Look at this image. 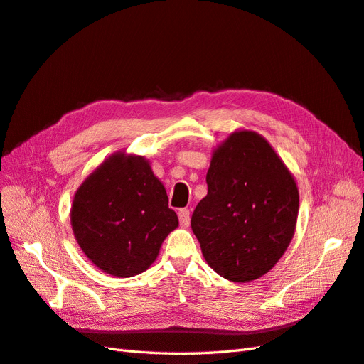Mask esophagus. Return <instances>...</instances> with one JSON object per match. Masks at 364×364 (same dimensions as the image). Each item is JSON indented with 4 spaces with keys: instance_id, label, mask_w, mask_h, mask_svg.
I'll return each instance as SVG.
<instances>
[{
    "instance_id": "esophagus-1",
    "label": "esophagus",
    "mask_w": 364,
    "mask_h": 364,
    "mask_svg": "<svg viewBox=\"0 0 364 364\" xmlns=\"http://www.w3.org/2000/svg\"><path fill=\"white\" fill-rule=\"evenodd\" d=\"M190 211L186 208L181 209L179 211V223L182 228H188L190 226Z\"/></svg>"
}]
</instances>
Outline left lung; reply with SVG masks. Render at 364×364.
<instances>
[{
  "mask_svg": "<svg viewBox=\"0 0 364 364\" xmlns=\"http://www.w3.org/2000/svg\"><path fill=\"white\" fill-rule=\"evenodd\" d=\"M206 183L191 228L208 266L232 282L261 278L294 235L299 190L291 171L266 138L241 129L213 150Z\"/></svg>",
  "mask_w": 364,
  "mask_h": 364,
  "instance_id": "left-lung-1",
  "label": "left lung"
}]
</instances>
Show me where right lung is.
<instances>
[{
	"label": "right lung",
	"mask_w": 364,
	"mask_h": 364,
	"mask_svg": "<svg viewBox=\"0 0 364 364\" xmlns=\"http://www.w3.org/2000/svg\"><path fill=\"white\" fill-rule=\"evenodd\" d=\"M71 228L95 267L117 278L146 272L179 226L164 183L144 156L117 151L77 188Z\"/></svg>",
	"instance_id": "right-lung-1"
}]
</instances>
